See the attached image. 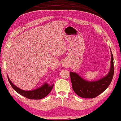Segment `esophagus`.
Listing matches in <instances>:
<instances>
[{"label": "esophagus", "mask_w": 121, "mask_h": 121, "mask_svg": "<svg viewBox=\"0 0 121 121\" xmlns=\"http://www.w3.org/2000/svg\"><path fill=\"white\" fill-rule=\"evenodd\" d=\"M63 67H67L69 66V65L67 62H64V63H63Z\"/></svg>", "instance_id": "esophagus-1"}]
</instances>
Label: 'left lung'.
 <instances>
[{"label":"left lung","mask_w":121,"mask_h":121,"mask_svg":"<svg viewBox=\"0 0 121 121\" xmlns=\"http://www.w3.org/2000/svg\"><path fill=\"white\" fill-rule=\"evenodd\" d=\"M111 66L108 73L97 81H88L76 73L70 72L73 89L78 96L83 98H95L107 89L114 76V58L111 51Z\"/></svg>","instance_id":"obj_1"}]
</instances>
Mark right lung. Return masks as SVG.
I'll return each mask as SVG.
<instances>
[{
	"label": "right lung",
	"mask_w": 121,
	"mask_h": 121,
	"mask_svg": "<svg viewBox=\"0 0 121 121\" xmlns=\"http://www.w3.org/2000/svg\"><path fill=\"white\" fill-rule=\"evenodd\" d=\"M8 80L11 86L13 87V88L15 91L21 95L29 99L37 100L44 98L50 93V92L52 89L53 86H54V84L50 85L47 83H45V84H44V85H43L39 88H37L36 89H34V90L32 91H24L15 86L14 84H13V83L10 81L9 77Z\"/></svg>",
	"instance_id": "right-lung-1"
}]
</instances>
